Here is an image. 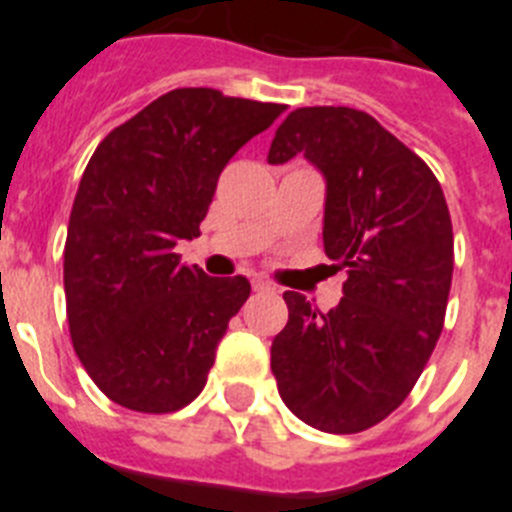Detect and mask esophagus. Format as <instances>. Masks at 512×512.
Wrapping results in <instances>:
<instances>
[{
	"instance_id": "obj_1",
	"label": "esophagus",
	"mask_w": 512,
	"mask_h": 512,
	"mask_svg": "<svg viewBox=\"0 0 512 512\" xmlns=\"http://www.w3.org/2000/svg\"><path fill=\"white\" fill-rule=\"evenodd\" d=\"M253 289H256V292H274L277 287L266 282V279H253Z\"/></svg>"
}]
</instances>
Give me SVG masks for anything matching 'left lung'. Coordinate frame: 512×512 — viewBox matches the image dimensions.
<instances>
[{"label":"left lung","mask_w":512,"mask_h":512,"mask_svg":"<svg viewBox=\"0 0 512 512\" xmlns=\"http://www.w3.org/2000/svg\"><path fill=\"white\" fill-rule=\"evenodd\" d=\"M297 153L325 179V256L346 269L320 312L284 292L289 320L271 343L279 395L325 433L377 425L410 395L443 328L454 233L423 158L351 107H300L271 140L269 164Z\"/></svg>","instance_id":"obj_1"}]
</instances>
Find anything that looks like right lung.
I'll return each instance as SVG.
<instances>
[{
	"instance_id": "right-lung-1",
	"label": "right lung",
	"mask_w": 512,
	"mask_h": 512,
	"mask_svg": "<svg viewBox=\"0 0 512 512\" xmlns=\"http://www.w3.org/2000/svg\"><path fill=\"white\" fill-rule=\"evenodd\" d=\"M284 104L174 89L89 158L71 207L63 289L71 343L112 402L174 413L200 395L246 277H207L174 253L200 235L217 176Z\"/></svg>"
}]
</instances>
